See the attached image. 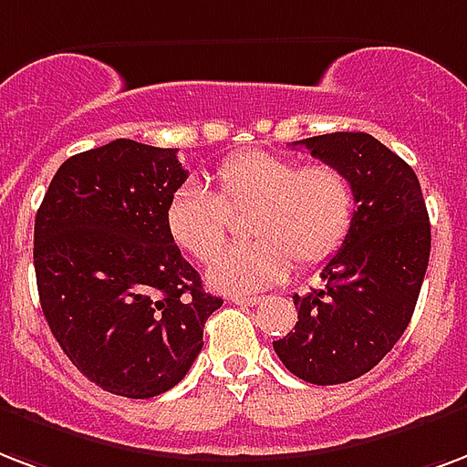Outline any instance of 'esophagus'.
Masks as SVG:
<instances>
[{
  "label": "esophagus",
  "mask_w": 467,
  "mask_h": 467,
  "mask_svg": "<svg viewBox=\"0 0 467 467\" xmlns=\"http://www.w3.org/2000/svg\"><path fill=\"white\" fill-rule=\"evenodd\" d=\"M230 301L237 306H257L259 304L257 296H230Z\"/></svg>",
  "instance_id": "esophagus-1"
}]
</instances>
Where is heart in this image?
Masks as SVG:
<instances>
[{
  "label": "heart",
  "mask_w": 467,
  "mask_h": 467,
  "mask_svg": "<svg viewBox=\"0 0 467 467\" xmlns=\"http://www.w3.org/2000/svg\"><path fill=\"white\" fill-rule=\"evenodd\" d=\"M210 191L178 186L163 208L171 242L195 262L222 246L226 213L249 209L243 229L254 241L213 260L208 281L225 294H249L284 279L291 269H316L343 247L355 223V186L330 163L304 166L269 151H240L220 163Z\"/></svg>",
  "instance_id": "obj_1"
}]
</instances>
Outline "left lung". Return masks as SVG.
I'll list each match as a JSON object with an SVG mask.
<instances>
[{"instance_id":"1","label":"left lung","mask_w":467,"mask_h":467,"mask_svg":"<svg viewBox=\"0 0 467 467\" xmlns=\"http://www.w3.org/2000/svg\"><path fill=\"white\" fill-rule=\"evenodd\" d=\"M355 186V223L320 276L294 296L298 320L274 352L311 384H343L375 368L404 336L431 252V225L414 169L365 131L294 141Z\"/></svg>"}]
</instances>
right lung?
<instances>
[{
  "instance_id": "1",
  "label": "right lung",
  "mask_w": 467,
  "mask_h": 467,
  "mask_svg": "<svg viewBox=\"0 0 467 467\" xmlns=\"http://www.w3.org/2000/svg\"><path fill=\"white\" fill-rule=\"evenodd\" d=\"M186 178L176 149L115 139L63 161L36 213L48 328L90 382L119 397L176 387L223 306L163 225L166 201Z\"/></svg>"
}]
</instances>
